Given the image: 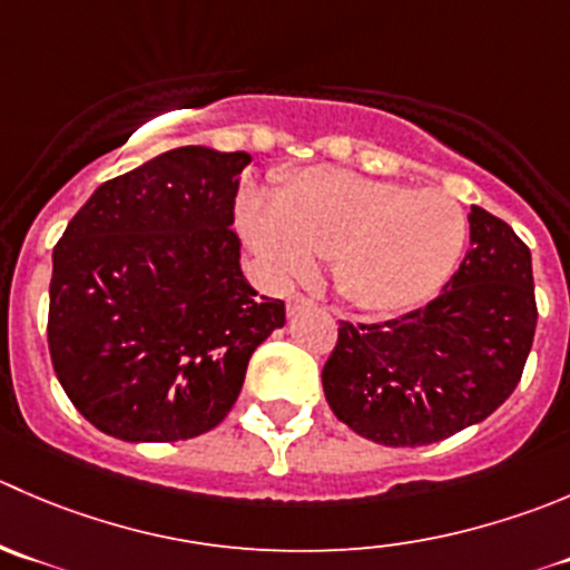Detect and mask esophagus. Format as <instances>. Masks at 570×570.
<instances>
[{"label": "esophagus", "instance_id": "esophagus-1", "mask_svg": "<svg viewBox=\"0 0 570 570\" xmlns=\"http://www.w3.org/2000/svg\"><path fill=\"white\" fill-rule=\"evenodd\" d=\"M308 306H314V301H308V297H303V295H292L289 303H286V312H289V317H295L297 312H303V308H308Z\"/></svg>", "mask_w": 570, "mask_h": 570}]
</instances>
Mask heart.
<instances>
[{"mask_svg": "<svg viewBox=\"0 0 570 570\" xmlns=\"http://www.w3.org/2000/svg\"><path fill=\"white\" fill-rule=\"evenodd\" d=\"M253 250L292 278L314 258L334 262V284L367 314H401L432 301L460 264L468 217L454 197L345 169H306L273 206L242 203Z\"/></svg>", "mask_w": 570, "mask_h": 570, "instance_id": "heart-1", "label": "heart"}]
</instances>
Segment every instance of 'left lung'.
Returning a JSON list of instances; mask_svg holds the SVG:
<instances>
[{"label":"left lung","instance_id":"obj_1","mask_svg":"<svg viewBox=\"0 0 570 570\" xmlns=\"http://www.w3.org/2000/svg\"><path fill=\"white\" fill-rule=\"evenodd\" d=\"M468 223L465 262L432 303L386 323H340L325 401L364 440L440 443L490 417L521 381L538 325L532 253L484 208Z\"/></svg>","mask_w":570,"mask_h":570}]
</instances>
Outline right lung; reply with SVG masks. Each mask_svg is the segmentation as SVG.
Listing matches in <instances>:
<instances>
[{
  "instance_id": "1",
  "label": "right lung",
  "mask_w": 570,
  "mask_h": 570,
  "mask_svg": "<svg viewBox=\"0 0 570 570\" xmlns=\"http://www.w3.org/2000/svg\"><path fill=\"white\" fill-rule=\"evenodd\" d=\"M247 153L178 147L105 180L52 253L49 356L77 412L125 443L225 420L284 301L242 275L234 200Z\"/></svg>"
}]
</instances>
